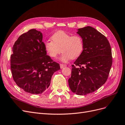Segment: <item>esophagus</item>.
Instances as JSON below:
<instances>
[{"label": "esophagus", "mask_w": 125, "mask_h": 125, "mask_svg": "<svg viewBox=\"0 0 125 125\" xmlns=\"http://www.w3.org/2000/svg\"><path fill=\"white\" fill-rule=\"evenodd\" d=\"M60 67H61V68H63V67H64L65 66V65H64V64H60Z\"/></svg>", "instance_id": "34e87169"}]
</instances>
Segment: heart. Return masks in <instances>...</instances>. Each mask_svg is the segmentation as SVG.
I'll return each instance as SVG.
<instances>
[{
	"label": "heart",
	"mask_w": 125,
	"mask_h": 125,
	"mask_svg": "<svg viewBox=\"0 0 125 125\" xmlns=\"http://www.w3.org/2000/svg\"><path fill=\"white\" fill-rule=\"evenodd\" d=\"M52 41L44 42V47L49 56L55 58L61 53L60 60L64 63L79 58L84 50V42L79 35H73L63 31L55 32L51 37Z\"/></svg>",
	"instance_id": "1"
}]
</instances>
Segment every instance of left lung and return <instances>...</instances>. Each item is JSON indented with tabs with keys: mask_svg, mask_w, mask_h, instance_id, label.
<instances>
[{
	"mask_svg": "<svg viewBox=\"0 0 125 125\" xmlns=\"http://www.w3.org/2000/svg\"><path fill=\"white\" fill-rule=\"evenodd\" d=\"M77 33L83 40L84 50L72 65L68 81L73 93L85 95L107 81L112 64V52L107 38L94 28L85 27L78 29Z\"/></svg>",
	"mask_w": 125,
	"mask_h": 125,
	"instance_id": "8db88e82",
	"label": "left lung"
}]
</instances>
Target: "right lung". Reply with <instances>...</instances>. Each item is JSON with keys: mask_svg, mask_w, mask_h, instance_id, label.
<instances>
[{"mask_svg": "<svg viewBox=\"0 0 125 125\" xmlns=\"http://www.w3.org/2000/svg\"><path fill=\"white\" fill-rule=\"evenodd\" d=\"M43 35L36 29L21 34L11 55L14 80L20 88L32 94H42L49 86L53 73L60 70L45 49Z\"/></svg>", "mask_w": 125, "mask_h": 125, "instance_id": "obj_1", "label": "right lung"}]
</instances>
